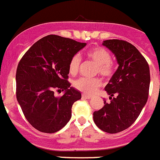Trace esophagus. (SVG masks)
I'll return each mask as SVG.
<instances>
[{"mask_svg": "<svg viewBox=\"0 0 160 160\" xmlns=\"http://www.w3.org/2000/svg\"><path fill=\"white\" fill-rule=\"evenodd\" d=\"M82 98H86V99H91L93 97L90 96V95H86V94H82Z\"/></svg>", "mask_w": 160, "mask_h": 160, "instance_id": "34e87169", "label": "esophagus"}]
</instances>
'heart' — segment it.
Masks as SVG:
<instances>
[{
	"label": "heart",
	"mask_w": 160,
	"mask_h": 160,
	"mask_svg": "<svg viewBox=\"0 0 160 160\" xmlns=\"http://www.w3.org/2000/svg\"><path fill=\"white\" fill-rule=\"evenodd\" d=\"M87 58L97 64L96 74H99L105 78H109L113 74L114 65L111 60L109 52L102 47H93L86 52ZM81 63V58L78 55H75L70 60L68 66L69 73L72 75L77 74ZM102 80L98 78H80L74 82L73 85L79 91L86 94H93L102 86Z\"/></svg>",
	"instance_id": "1"
}]
</instances>
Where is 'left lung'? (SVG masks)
<instances>
[{
  "label": "left lung",
  "mask_w": 160,
  "mask_h": 160,
  "mask_svg": "<svg viewBox=\"0 0 160 160\" xmlns=\"http://www.w3.org/2000/svg\"><path fill=\"white\" fill-rule=\"evenodd\" d=\"M102 45L110 50L119 65L105 90L110 102L93 112V121L102 131L117 133L136 121L148 101L150 70L144 57L127 41L105 40Z\"/></svg>",
  "instance_id": "8db88e82"
}]
</instances>
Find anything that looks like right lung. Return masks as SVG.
<instances>
[{
	"mask_svg": "<svg viewBox=\"0 0 160 160\" xmlns=\"http://www.w3.org/2000/svg\"><path fill=\"white\" fill-rule=\"evenodd\" d=\"M86 43L49 35L32 45L17 69V99L26 119L45 133L59 131L70 121L81 93L67 81L70 60ZM65 92L55 97L54 90Z\"/></svg>",
	"mask_w": 160,
	"mask_h": 160,
	"instance_id": "right-lung-1",
	"label": "right lung"
}]
</instances>
